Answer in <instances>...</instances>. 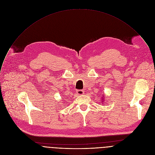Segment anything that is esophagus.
Segmentation results:
<instances>
[{
	"mask_svg": "<svg viewBox=\"0 0 155 155\" xmlns=\"http://www.w3.org/2000/svg\"><path fill=\"white\" fill-rule=\"evenodd\" d=\"M77 94H79V95L83 94H84V91L82 90H77Z\"/></svg>",
	"mask_w": 155,
	"mask_h": 155,
	"instance_id": "obj_1",
	"label": "esophagus"
}]
</instances>
